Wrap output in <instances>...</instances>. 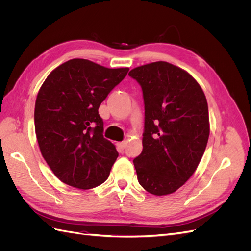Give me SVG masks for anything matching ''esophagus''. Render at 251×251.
Returning <instances> with one entry per match:
<instances>
[{
    "mask_svg": "<svg viewBox=\"0 0 251 251\" xmlns=\"http://www.w3.org/2000/svg\"><path fill=\"white\" fill-rule=\"evenodd\" d=\"M126 146V141H121V142H117V143H116V147H117V149H118L119 151L125 150Z\"/></svg>",
    "mask_w": 251,
    "mask_h": 251,
    "instance_id": "1",
    "label": "esophagus"
}]
</instances>
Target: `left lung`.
<instances>
[{
	"label": "left lung",
	"mask_w": 251,
	"mask_h": 251,
	"mask_svg": "<svg viewBox=\"0 0 251 251\" xmlns=\"http://www.w3.org/2000/svg\"><path fill=\"white\" fill-rule=\"evenodd\" d=\"M142 88V151L133 162L139 184L151 195L177 191L193 176L209 137L208 105L191 74L166 62L134 68Z\"/></svg>",
	"instance_id": "left-lung-1"
}]
</instances>
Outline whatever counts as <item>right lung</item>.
Listing matches in <instances>:
<instances>
[{
    "label": "right lung",
    "mask_w": 251,
    "mask_h": 251,
    "mask_svg": "<svg viewBox=\"0 0 251 251\" xmlns=\"http://www.w3.org/2000/svg\"><path fill=\"white\" fill-rule=\"evenodd\" d=\"M127 71L73 58L45 79L35 100L36 139L49 168L64 183L90 189L108 179L118 153L103 138L98 108Z\"/></svg>",
    "instance_id": "add662e5"
}]
</instances>
